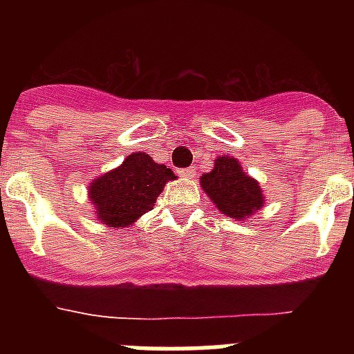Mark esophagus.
<instances>
[{"label":"esophagus","mask_w":354,"mask_h":354,"mask_svg":"<svg viewBox=\"0 0 354 354\" xmlns=\"http://www.w3.org/2000/svg\"><path fill=\"white\" fill-rule=\"evenodd\" d=\"M179 175L180 177H187V179H193V177L196 175V170H195V167L183 168V170H179Z\"/></svg>","instance_id":"esophagus-1"}]
</instances>
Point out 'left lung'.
<instances>
[{
  "label": "left lung",
  "instance_id": "obj_1",
  "mask_svg": "<svg viewBox=\"0 0 354 354\" xmlns=\"http://www.w3.org/2000/svg\"><path fill=\"white\" fill-rule=\"evenodd\" d=\"M200 186L216 209L234 220H245L264 205V195L257 180L230 156L216 159L214 168L200 177Z\"/></svg>",
  "mask_w": 354,
  "mask_h": 354
}]
</instances>
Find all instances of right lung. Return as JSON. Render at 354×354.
<instances>
[{"instance_id": "obj_1", "label": "right lung", "mask_w": 354, "mask_h": 354, "mask_svg": "<svg viewBox=\"0 0 354 354\" xmlns=\"http://www.w3.org/2000/svg\"><path fill=\"white\" fill-rule=\"evenodd\" d=\"M174 179L170 168L154 162L145 152L127 156L120 167L88 184L97 220L108 227H129L154 207L165 184Z\"/></svg>"}]
</instances>
